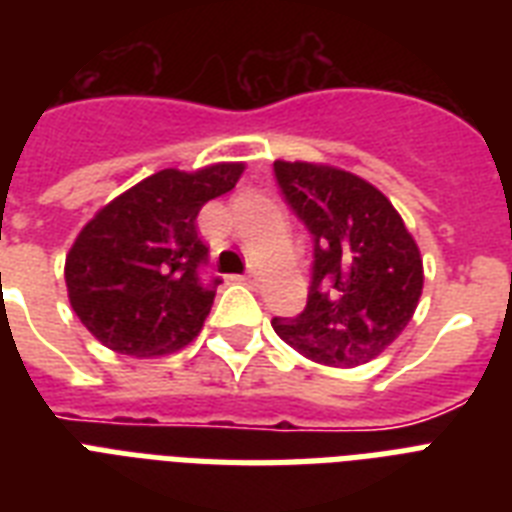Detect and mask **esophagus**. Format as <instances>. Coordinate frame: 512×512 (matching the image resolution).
Returning a JSON list of instances; mask_svg holds the SVG:
<instances>
[{
  "label": "esophagus",
  "instance_id": "34e87169",
  "mask_svg": "<svg viewBox=\"0 0 512 512\" xmlns=\"http://www.w3.org/2000/svg\"><path fill=\"white\" fill-rule=\"evenodd\" d=\"M239 281H241V284H255V273H252V271L244 273V276H239Z\"/></svg>",
  "mask_w": 512,
  "mask_h": 512
}]
</instances>
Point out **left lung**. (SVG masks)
<instances>
[{
    "mask_svg": "<svg viewBox=\"0 0 512 512\" xmlns=\"http://www.w3.org/2000/svg\"><path fill=\"white\" fill-rule=\"evenodd\" d=\"M273 175L313 239L305 311L273 319L297 353L327 366L372 361L412 321L422 257L385 193L358 175L311 162H273Z\"/></svg>",
    "mask_w": 512,
    "mask_h": 512,
    "instance_id": "8db88e82",
    "label": "left lung"
}]
</instances>
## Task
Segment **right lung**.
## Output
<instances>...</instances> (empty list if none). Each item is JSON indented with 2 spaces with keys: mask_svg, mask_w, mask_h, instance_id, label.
<instances>
[{
  "mask_svg": "<svg viewBox=\"0 0 512 512\" xmlns=\"http://www.w3.org/2000/svg\"><path fill=\"white\" fill-rule=\"evenodd\" d=\"M244 164L162 170L100 209L66 257L71 308L106 348L164 356L199 335L220 279H201L199 209L239 183Z\"/></svg>",
  "mask_w": 512,
  "mask_h": 512,
  "instance_id": "add662e5",
  "label": "right lung"
}]
</instances>
